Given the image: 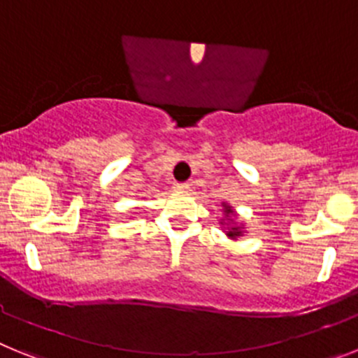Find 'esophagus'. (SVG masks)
Wrapping results in <instances>:
<instances>
[{
    "label": "esophagus",
    "instance_id": "esophagus-1",
    "mask_svg": "<svg viewBox=\"0 0 358 358\" xmlns=\"http://www.w3.org/2000/svg\"><path fill=\"white\" fill-rule=\"evenodd\" d=\"M189 189V183H175V191L185 192Z\"/></svg>",
    "mask_w": 358,
    "mask_h": 358
}]
</instances>
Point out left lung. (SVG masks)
Masks as SVG:
<instances>
[{
	"mask_svg": "<svg viewBox=\"0 0 358 358\" xmlns=\"http://www.w3.org/2000/svg\"><path fill=\"white\" fill-rule=\"evenodd\" d=\"M223 213H225V216H227V220H229V227H227V236H229V238H232V239H236V238H239V236L243 234V231H241V229H243V227H239V225H236L234 223V220H232V214H234V210H232V207L231 205H227V203H223Z\"/></svg>",
	"mask_w": 358,
	"mask_h": 358,
	"instance_id": "8db88e82",
	"label": "left lung"
}]
</instances>
